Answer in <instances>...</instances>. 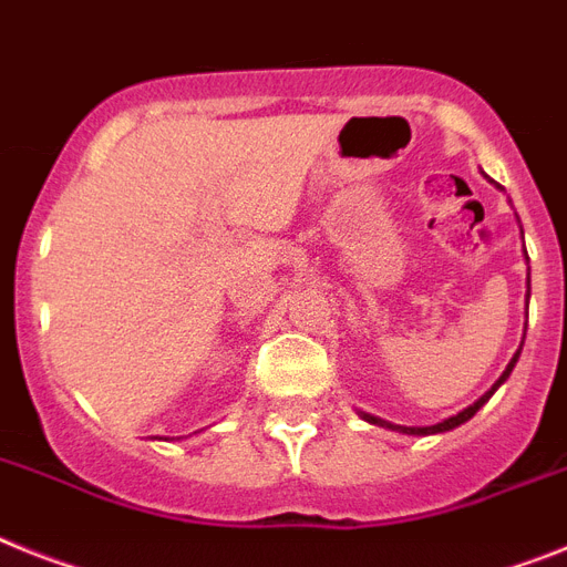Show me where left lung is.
Masks as SVG:
<instances>
[{"label": "left lung", "instance_id": "8db88e82", "mask_svg": "<svg viewBox=\"0 0 567 567\" xmlns=\"http://www.w3.org/2000/svg\"><path fill=\"white\" fill-rule=\"evenodd\" d=\"M525 256H527V254H525ZM527 285H530V276H527ZM527 297H530V293H527ZM516 360H518V351H516V354H513V360H511V363H507V369H504V374L496 380V383H493V389H489V392H484L482 398H478V401L473 403V406H467V409H464V412H458V415L446 417L444 423H435V426H398V423H389V421H383V417L369 415V412H360V415H363V421L374 423V426H386V430L403 432V435H435V432H450V430H455V426H461V423H464V421H470V417H473L475 412H478V409H482L484 403L489 401V398H493V392H496V389L502 386L504 380L511 378V372H513V365H516Z\"/></svg>", "mask_w": 567, "mask_h": 567}]
</instances>
